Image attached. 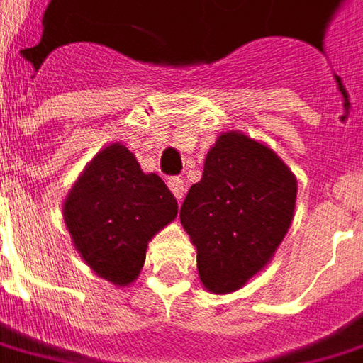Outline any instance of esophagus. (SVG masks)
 <instances>
[{
  "label": "esophagus",
  "mask_w": 363,
  "mask_h": 363,
  "mask_svg": "<svg viewBox=\"0 0 363 363\" xmlns=\"http://www.w3.org/2000/svg\"><path fill=\"white\" fill-rule=\"evenodd\" d=\"M168 186H170L172 195L177 197V201H181L182 197H184V181L179 179V177H174V179H170V181H168Z\"/></svg>",
  "instance_id": "obj_1"
}]
</instances>
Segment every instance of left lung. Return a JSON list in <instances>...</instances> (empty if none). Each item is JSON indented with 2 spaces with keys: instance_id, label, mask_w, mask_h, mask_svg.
<instances>
[{
  "instance_id": "1",
  "label": "left lung",
  "mask_w": 363,
  "mask_h": 363,
  "mask_svg": "<svg viewBox=\"0 0 363 363\" xmlns=\"http://www.w3.org/2000/svg\"><path fill=\"white\" fill-rule=\"evenodd\" d=\"M295 201L297 179L272 149L222 133L181 208L203 286L224 295L262 272L291 228Z\"/></svg>"
}]
</instances>
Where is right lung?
I'll list each match as a JSON object with an SVG mask.
<instances>
[{
	"label": "right lung",
	"mask_w": 363,
	"mask_h": 363,
	"mask_svg": "<svg viewBox=\"0 0 363 363\" xmlns=\"http://www.w3.org/2000/svg\"><path fill=\"white\" fill-rule=\"evenodd\" d=\"M62 214L84 264L126 286L141 274L147 243L177 218L179 203L157 174H145L128 149L112 143L84 166Z\"/></svg>",
	"instance_id": "right-lung-1"
}]
</instances>
